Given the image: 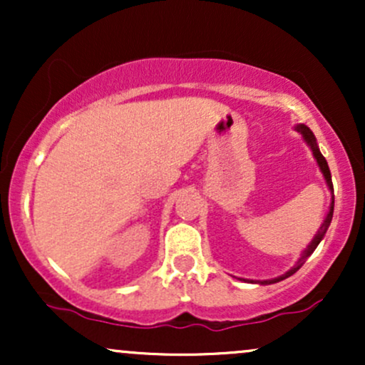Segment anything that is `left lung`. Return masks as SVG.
Segmentation results:
<instances>
[{"mask_svg": "<svg viewBox=\"0 0 365 365\" xmlns=\"http://www.w3.org/2000/svg\"><path fill=\"white\" fill-rule=\"evenodd\" d=\"M297 130H299V132L302 133L304 139H305V142H307V144L311 145L314 158L317 159V165H319V168H321V171H322V175H324L326 182H328V187L331 188V190H333V183H331V171H329V166H328V163H326L324 156H322V154H321L319 148H317V144H316V137H314V133L311 132V128L305 127V125H297ZM333 207H334V195H333V200H331V207H329L328 216H326L324 223L321 225V228H319V232H317V235L314 237V240L311 242V244H309L307 249L304 250L302 257H300L299 261H297L295 266H293L290 271H287V273H284V274L278 276V278H274V279H267V282H261V284H271V283H278V282H282V279L288 278V276H292L293 273H297V271H299L300 267L304 266V262L307 261L309 255H311V254L314 252V250H316V247L319 245V242L322 240V237H324V233L328 232V228H329V225H331V220H333Z\"/></svg>", "mask_w": 365, "mask_h": 365, "instance_id": "1", "label": "left lung"}]
</instances>
